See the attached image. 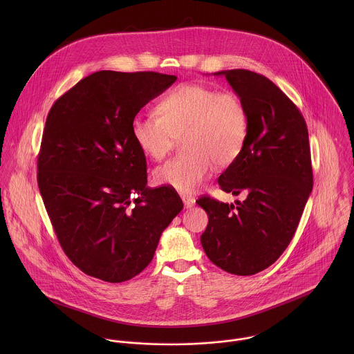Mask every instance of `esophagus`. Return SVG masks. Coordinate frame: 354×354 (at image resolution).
<instances>
[{"mask_svg":"<svg viewBox=\"0 0 354 354\" xmlns=\"http://www.w3.org/2000/svg\"><path fill=\"white\" fill-rule=\"evenodd\" d=\"M181 199L184 202V205L187 208H191L194 204H195V199L192 196H188V195H181Z\"/></svg>","mask_w":354,"mask_h":354,"instance_id":"34e87169","label":"esophagus"}]
</instances>
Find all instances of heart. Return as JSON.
I'll return each mask as SVG.
<instances>
[{
  "label": "heart",
  "mask_w": 354,
  "mask_h": 354,
  "mask_svg": "<svg viewBox=\"0 0 354 354\" xmlns=\"http://www.w3.org/2000/svg\"><path fill=\"white\" fill-rule=\"evenodd\" d=\"M156 114L132 120V136L139 149L155 160L167 156L178 138L185 153L159 166L153 178L159 185L181 194L195 192L214 166H229L244 147L248 113L234 91L185 83L169 91Z\"/></svg>",
  "instance_id": "obj_1"
}]
</instances>
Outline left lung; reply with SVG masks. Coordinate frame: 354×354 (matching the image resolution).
<instances>
[{
	"label": "left lung",
	"instance_id": "obj_1",
	"mask_svg": "<svg viewBox=\"0 0 354 354\" xmlns=\"http://www.w3.org/2000/svg\"><path fill=\"white\" fill-rule=\"evenodd\" d=\"M215 75H225L248 113L244 147L218 184L247 199L234 205L201 196L196 203L208 215L201 241L219 268L253 275L288 248L312 192L308 129L297 106L266 76L248 69Z\"/></svg>",
	"mask_w": 354,
	"mask_h": 354
}]
</instances>
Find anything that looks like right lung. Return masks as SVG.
Wrapping results in <instances>:
<instances>
[{"instance_id": "1", "label": "right lung", "mask_w": 354, "mask_h": 354, "mask_svg": "<svg viewBox=\"0 0 354 354\" xmlns=\"http://www.w3.org/2000/svg\"><path fill=\"white\" fill-rule=\"evenodd\" d=\"M176 80L100 71L51 106L38 187L61 248L90 277L118 283L140 274L184 207L174 189L147 187L146 155L131 129L140 109Z\"/></svg>"}]
</instances>
